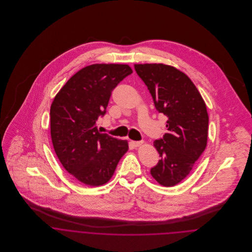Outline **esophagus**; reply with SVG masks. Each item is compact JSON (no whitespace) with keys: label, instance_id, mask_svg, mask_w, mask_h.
<instances>
[{"label":"esophagus","instance_id":"obj_1","mask_svg":"<svg viewBox=\"0 0 252 252\" xmlns=\"http://www.w3.org/2000/svg\"><path fill=\"white\" fill-rule=\"evenodd\" d=\"M131 144H132V145H133L134 147H138V146L143 145V144H144V142H136V141H132V142H131Z\"/></svg>","mask_w":252,"mask_h":252}]
</instances>
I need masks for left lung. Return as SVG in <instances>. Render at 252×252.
I'll use <instances>...</instances> for the list:
<instances>
[{"label":"left lung","mask_w":252,"mask_h":252,"mask_svg":"<svg viewBox=\"0 0 252 252\" xmlns=\"http://www.w3.org/2000/svg\"><path fill=\"white\" fill-rule=\"evenodd\" d=\"M156 109L168 117L167 133L153 143L161 159L150 170L159 184L171 187L184 180L208 142L207 106L192 80L165 64H135Z\"/></svg>","instance_id":"1"}]
</instances>
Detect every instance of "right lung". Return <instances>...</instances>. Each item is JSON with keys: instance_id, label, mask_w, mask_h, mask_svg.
Segmentation results:
<instances>
[{"instance_id": "right-lung-1", "label": "right lung", "mask_w": 252, "mask_h": 252, "mask_svg": "<svg viewBox=\"0 0 252 252\" xmlns=\"http://www.w3.org/2000/svg\"><path fill=\"white\" fill-rule=\"evenodd\" d=\"M133 72L124 64H93L74 73L56 94L50 107V134L65 170L89 186L107 183L128 141L102 134L96 127L106 113L111 91Z\"/></svg>"}]
</instances>
